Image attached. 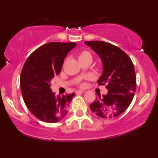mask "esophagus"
<instances>
[{"label": "esophagus", "instance_id": "1", "mask_svg": "<svg viewBox=\"0 0 158 158\" xmlns=\"http://www.w3.org/2000/svg\"><path fill=\"white\" fill-rule=\"evenodd\" d=\"M85 90H77V91H76V94H79V93H85Z\"/></svg>", "mask_w": 158, "mask_h": 158}]
</instances>
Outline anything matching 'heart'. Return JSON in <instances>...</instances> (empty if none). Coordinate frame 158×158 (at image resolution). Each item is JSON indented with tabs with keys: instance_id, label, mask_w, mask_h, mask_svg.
<instances>
[{
	"instance_id": "1",
	"label": "heart",
	"mask_w": 158,
	"mask_h": 158,
	"mask_svg": "<svg viewBox=\"0 0 158 158\" xmlns=\"http://www.w3.org/2000/svg\"><path fill=\"white\" fill-rule=\"evenodd\" d=\"M87 56H90V57H91V55H90V53L89 52L83 51V52H81L80 54H79V59H81V58L87 57Z\"/></svg>"
}]
</instances>
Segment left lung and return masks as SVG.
<instances>
[{
	"instance_id": "obj_1",
	"label": "left lung",
	"mask_w": 158,
	"mask_h": 158,
	"mask_svg": "<svg viewBox=\"0 0 158 158\" xmlns=\"http://www.w3.org/2000/svg\"><path fill=\"white\" fill-rule=\"evenodd\" d=\"M100 58L102 73L98 85L106 84L108 94L90 105L98 117L114 118L120 115L131 104L136 90V74L132 61L120 48L105 41H85Z\"/></svg>"
}]
</instances>
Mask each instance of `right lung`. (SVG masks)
<instances>
[{
    "instance_id": "1",
    "label": "right lung",
    "mask_w": 158,
    "mask_h": 158,
    "mask_svg": "<svg viewBox=\"0 0 158 158\" xmlns=\"http://www.w3.org/2000/svg\"><path fill=\"white\" fill-rule=\"evenodd\" d=\"M77 43L50 42L28 57L21 74V90L29 110L40 120L53 123L68 112L75 94L56 96L50 88L54 77L61 72L67 55Z\"/></svg>"
}]
</instances>
